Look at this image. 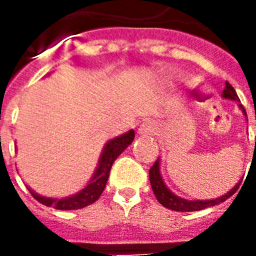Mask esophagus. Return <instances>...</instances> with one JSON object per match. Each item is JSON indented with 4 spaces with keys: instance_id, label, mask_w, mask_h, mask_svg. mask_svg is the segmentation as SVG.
I'll return each instance as SVG.
<instances>
[{
    "instance_id": "obj_1",
    "label": "esophagus",
    "mask_w": 256,
    "mask_h": 256,
    "mask_svg": "<svg viewBox=\"0 0 256 256\" xmlns=\"http://www.w3.org/2000/svg\"><path fill=\"white\" fill-rule=\"evenodd\" d=\"M158 132L156 128V123L154 120H144V122L140 124L138 128V134L140 136H154Z\"/></svg>"
}]
</instances>
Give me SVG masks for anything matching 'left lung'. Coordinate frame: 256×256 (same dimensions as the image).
<instances>
[{"label": "left lung", "instance_id": "8db88e82", "mask_svg": "<svg viewBox=\"0 0 256 256\" xmlns=\"http://www.w3.org/2000/svg\"><path fill=\"white\" fill-rule=\"evenodd\" d=\"M222 97H224V98H228V100L237 101V102L240 101L238 100V96H237L236 90L233 89V86H232L229 82H226L225 84V89L222 92ZM238 106H240V110L242 111V114L247 116V112L244 110V106H242V104H238ZM150 186H152V190H154L156 198H158V202H159L162 206H164L166 208H170L172 210V211H182V212L198 211V210H204L207 208V207H212V206L220 204L222 202H225L226 198H229L230 196H233L234 192L237 190V188H238V185H240V181H238V184H236L229 192L225 193L224 196L212 198V200H188V198H180V196H177V194H174V193L166 186V184L163 181V178H162L160 174V159H158V160L154 163V166L150 167Z\"/></svg>", "mask_w": 256, "mask_h": 256}]
</instances>
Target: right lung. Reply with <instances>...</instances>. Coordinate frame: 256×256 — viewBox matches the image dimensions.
Returning <instances> with one entry per match:
<instances>
[{
	"instance_id": "1",
	"label": "right lung",
	"mask_w": 256,
	"mask_h": 256,
	"mask_svg": "<svg viewBox=\"0 0 256 256\" xmlns=\"http://www.w3.org/2000/svg\"><path fill=\"white\" fill-rule=\"evenodd\" d=\"M133 140L134 130H128V133L110 140L101 152L98 166L96 168L93 177L90 178L89 184L82 190H79L78 193H75L72 196H67V198H53L41 196L34 190H31V188H28V190L40 203L56 210H79L89 206V204H93L96 200H98L102 190L106 189V181L110 177V172H111L114 162L116 160L118 156L133 142Z\"/></svg>"
}]
</instances>
